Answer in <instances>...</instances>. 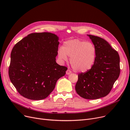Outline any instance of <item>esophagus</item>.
<instances>
[{"instance_id":"1","label":"esophagus","mask_w":130,"mask_h":130,"mask_svg":"<svg viewBox=\"0 0 130 130\" xmlns=\"http://www.w3.org/2000/svg\"><path fill=\"white\" fill-rule=\"evenodd\" d=\"M71 73H72L71 71H70V70H67V71H66V74L67 75H70V74H71Z\"/></svg>"}]
</instances>
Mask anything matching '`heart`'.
<instances>
[{
  "label": "heart",
  "instance_id": "1",
  "mask_svg": "<svg viewBox=\"0 0 130 130\" xmlns=\"http://www.w3.org/2000/svg\"><path fill=\"white\" fill-rule=\"evenodd\" d=\"M60 59L66 61L67 56L71 57L70 63L76 72L86 73L90 71L96 59V49L90 42L79 39L68 40L58 51Z\"/></svg>",
  "mask_w": 130,
  "mask_h": 130
}]
</instances>
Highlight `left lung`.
Segmentation results:
<instances>
[{
    "label": "left lung",
    "instance_id": "obj_1",
    "mask_svg": "<svg viewBox=\"0 0 130 130\" xmlns=\"http://www.w3.org/2000/svg\"><path fill=\"white\" fill-rule=\"evenodd\" d=\"M87 36L96 47V59L90 71L78 75L75 90L82 98L95 100L108 95L118 78L120 56L104 39L91 35Z\"/></svg>",
    "mask_w": 130,
    "mask_h": 130
}]
</instances>
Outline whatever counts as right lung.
Returning a JSON list of instances; mask_svg holds the SVG:
<instances>
[{
  "mask_svg": "<svg viewBox=\"0 0 130 130\" xmlns=\"http://www.w3.org/2000/svg\"><path fill=\"white\" fill-rule=\"evenodd\" d=\"M59 37L44 32L32 33L13 47L9 76L18 93L25 98L41 100L54 90L67 68L56 61Z\"/></svg>",
  "mask_w": 130,
  "mask_h": 130,
  "instance_id": "1",
  "label": "right lung"
}]
</instances>
